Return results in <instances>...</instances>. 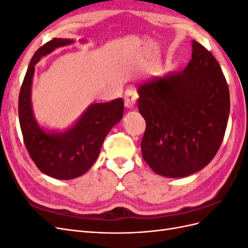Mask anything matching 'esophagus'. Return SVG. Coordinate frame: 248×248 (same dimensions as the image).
Returning a JSON list of instances; mask_svg holds the SVG:
<instances>
[{
  "instance_id": "1",
  "label": "esophagus",
  "mask_w": 248,
  "mask_h": 248,
  "mask_svg": "<svg viewBox=\"0 0 248 248\" xmlns=\"http://www.w3.org/2000/svg\"><path fill=\"white\" fill-rule=\"evenodd\" d=\"M138 94L136 91H132V90H127L125 93V107L131 108L134 103H136V98H137Z\"/></svg>"
}]
</instances>
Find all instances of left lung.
<instances>
[{
  "label": "left lung",
  "mask_w": 248,
  "mask_h": 248,
  "mask_svg": "<svg viewBox=\"0 0 248 248\" xmlns=\"http://www.w3.org/2000/svg\"><path fill=\"white\" fill-rule=\"evenodd\" d=\"M138 93L146 121L141 155L152 170L182 178L208 166L220 148L230 114L229 87L211 52L193 40L183 71L155 77Z\"/></svg>",
  "instance_id": "obj_1"
}]
</instances>
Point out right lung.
Segmentation results:
<instances>
[{
	"label": "right lung",
	"instance_id": "1",
	"mask_svg": "<svg viewBox=\"0 0 248 248\" xmlns=\"http://www.w3.org/2000/svg\"><path fill=\"white\" fill-rule=\"evenodd\" d=\"M73 42L71 39L54 38L36 50L18 98L20 129L30 156L42 172L60 180L78 178L90 170L100 153L107 134L123 118L124 111L123 99L118 98L91 104L76 124L63 132L46 131L37 123L31 101L35 65L56 48Z\"/></svg>",
	"mask_w": 248,
	"mask_h": 248
}]
</instances>
